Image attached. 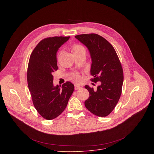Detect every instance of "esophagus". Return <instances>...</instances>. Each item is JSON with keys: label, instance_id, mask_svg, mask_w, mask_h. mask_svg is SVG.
Listing matches in <instances>:
<instances>
[{"label": "esophagus", "instance_id": "34e87169", "mask_svg": "<svg viewBox=\"0 0 154 154\" xmlns=\"http://www.w3.org/2000/svg\"><path fill=\"white\" fill-rule=\"evenodd\" d=\"M81 88H82V86H80L79 85H75V86H74V88H75V90H77Z\"/></svg>", "mask_w": 154, "mask_h": 154}]
</instances>
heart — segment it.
I'll use <instances>...</instances> for the list:
<instances>
[{
	"mask_svg": "<svg viewBox=\"0 0 154 154\" xmlns=\"http://www.w3.org/2000/svg\"><path fill=\"white\" fill-rule=\"evenodd\" d=\"M85 52V49L83 46H82L80 45H75L72 47V52L73 53V54H74L75 53H78V52ZM71 79L75 82H79L81 80L80 77L78 74H73L71 76Z\"/></svg>",
	"mask_w": 154,
	"mask_h": 154,
	"instance_id": "1",
	"label": "heart"
}]
</instances>
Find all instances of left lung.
Wrapping results in <instances>:
<instances>
[{
  "mask_svg": "<svg viewBox=\"0 0 154 154\" xmlns=\"http://www.w3.org/2000/svg\"><path fill=\"white\" fill-rule=\"evenodd\" d=\"M85 45L90 54V72L93 82H100L97 90L85 85L90 97L85 105L93 114L105 117L116 106L121 94L124 81L123 71L117 54L112 45L101 36L82 34L75 36Z\"/></svg>",
  "mask_w": 154,
  "mask_h": 154,
  "instance_id": "1",
  "label": "left lung"
}]
</instances>
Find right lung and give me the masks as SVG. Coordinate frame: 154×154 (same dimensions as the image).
I'll return each instance as SVG.
<instances>
[{
    "label": "right lung",
    "mask_w": 154,
    "mask_h": 154,
    "mask_svg": "<svg viewBox=\"0 0 154 154\" xmlns=\"http://www.w3.org/2000/svg\"><path fill=\"white\" fill-rule=\"evenodd\" d=\"M70 36H55L41 41L29 62L27 82L33 105L40 115L51 120L66 107L74 85L70 82L62 86L54 85L52 73L58 69L57 53Z\"/></svg>",
    "instance_id": "right-lung-1"
}]
</instances>
